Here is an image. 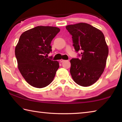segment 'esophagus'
<instances>
[{
	"label": "esophagus",
	"instance_id": "34e87169",
	"mask_svg": "<svg viewBox=\"0 0 122 122\" xmlns=\"http://www.w3.org/2000/svg\"><path fill=\"white\" fill-rule=\"evenodd\" d=\"M60 62H65V60H63V59H61L60 60Z\"/></svg>",
	"mask_w": 122,
	"mask_h": 122
}]
</instances>
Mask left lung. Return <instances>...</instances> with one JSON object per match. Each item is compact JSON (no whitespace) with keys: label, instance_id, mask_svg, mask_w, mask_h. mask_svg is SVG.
<instances>
[{"label":"left lung","instance_id":"left-lung-1","mask_svg":"<svg viewBox=\"0 0 122 122\" xmlns=\"http://www.w3.org/2000/svg\"><path fill=\"white\" fill-rule=\"evenodd\" d=\"M72 36L73 46L78 58L71 59L70 72L78 85L88 86L97 81L106 67L109 49L104 36L98 29L89 24L78 23L66 26Z\"/></svg>","mask_w":122,"mask_h":122}]
</instances>
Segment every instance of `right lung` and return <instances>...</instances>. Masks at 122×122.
<instances>
[{
	"label": "right lung",
	"mask_w": 122,
	"mask_h": 122,
	"mask_svg": "<svg viewBox=\"0 0 122 122\" xmlns=\"http://www.w3.org/2000/svg\"><path fill=\"white\" fill-rule=\"evenodd\" d=\"M60 30L56 27L39 26L26 30L20 37L15 49L18 69L34 87L48 86L59 68L58 61L46 56L51 51V41Z\"/></svg>",
	"instance_id": "obj_1"
}]
</instances>
